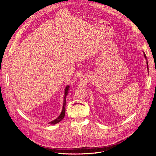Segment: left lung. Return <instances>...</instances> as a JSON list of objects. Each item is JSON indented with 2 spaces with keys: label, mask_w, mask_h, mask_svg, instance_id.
<instances>
[{
  "label": "left lung",
  "mask_w": 156,
  "mask_h": 156,
  "mask_svg": "<svg viewBox=\"0 0 156 156\" xmlns=\"http://www.w3.org/2000/svg\"><path fill=\"white\" fill-rule=\"evenodd\" d=\"M144 57H145V58H146V55H145V54L144 53ZM147 68H148V66H147Z\"/></svg>",
  "instance_id": "obj_1"
}]
</instances>
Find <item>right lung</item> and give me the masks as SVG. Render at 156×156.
I'll list each match as a JSON object with an SVG mask.
<instances>
[{"label":"right lung","instance_id":"1","mask_svg":"<svg viewBox=\"0 0 156 156\" xmlns=\"http://www.w3.org/2000/svg\"><path fill=\"white\" fill-rule=\"evenodd\" d=\"M69 86H66V88H65V100H64V102H63V109H62V112L60 114V115L58 117L57 119H55L54 120L51 122L49 123V124H51V125H54V124H56L57 123H58L59 122H60L64 117L65 116V105H66V100H65V97L66 96V94H68V91H69Z\"/></svg>","mask_w":156,"mask_h":156}]
</instances>
